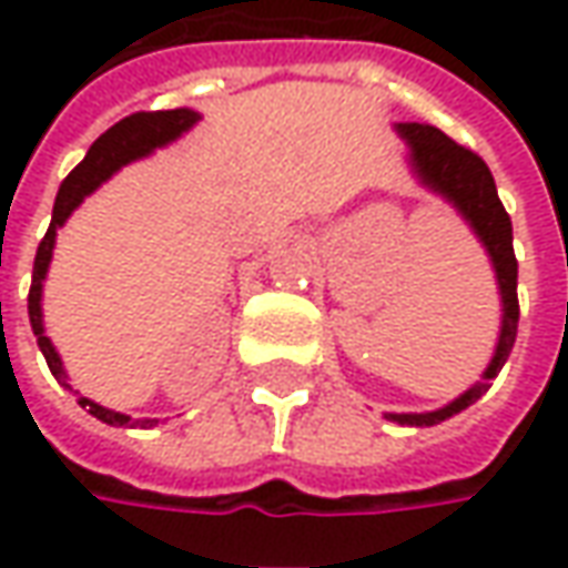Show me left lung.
Returning a JSON list of instances; mask_svg holds the SVG:
<instances>
[{"label":"left lung","instance_id":"left-lung-1","mask_svg":"<svg viewBox=\"0 0 568 568\" xmlns=\"http://www.w3.org/2000/svg\"><path fill=\"white\" fill-rule=\"evenodd\" d=\"M397 133L409 143V162L416 169L418 181L425 186H432L435 193H440L453 209L469 222L475 231V237L485 243L494 272H497V284H500V300H504V322H500V337H497V349L494 359L485 368L481 382L469 387L463 397H456L447 403L444 409L435 413H399V416H387L390 422L399 425H437L444 418L463 413L466 406H471L475 399L481 397L490 387V382L497 378V372L504 368L509 349L516 344V328H519V296H516V275H519V262L513 253V222L506 215L504 203L497 196V184L494 174L485 165V159L478 152L459 146L456 140H450L444 131H437L432 124H416L406 121L397 124Z\"/></svg>","mask_w":568,"mask_h":568}]
</instances>
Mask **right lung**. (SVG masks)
<instances>
[{
  "instance_id": "obj_1",
  "label": "right lung",
  "mask_w": 568,
  "mask_h": 568,
  "mask_svg": "<svg viewBox=\"0 0 568 568\" xmlns=\"http://www.w3.org/2000/svg\"><path fill=\"white\" fill-rule=\"evenodd\" d=\"M200 121L196 112L190 109H169V112H136V115L121 118L118 124H112L109 131L99 136L97 143L90 146V152L83 155L78 169L71 171L59 186V196L52 205V222L45 237L37 246V258H33V281H30V293H27V315H30V328L37 334V344L43 349L45 365L49 372L64 384V368L59 353L52 341L45 337L43 331V310H40V296H43V277L49 272V262H52V246H55V231L68 222V215L83 203V196H90L105 178H112L121 165H128L133 159H143L152 150L165 146L171 140H178L181 133L190 131L193 124ZM83 409H90V416H97L105 425H131V416L115 413V409H105L93 399L80 397L78 399Z\"/></svg>"
}]
</instances>
